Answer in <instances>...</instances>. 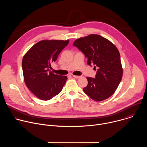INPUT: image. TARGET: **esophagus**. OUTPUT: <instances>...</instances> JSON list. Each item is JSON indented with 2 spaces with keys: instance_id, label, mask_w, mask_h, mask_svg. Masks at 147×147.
I'll return each instance as SVG.
<instances>
[{
  "instance_id": "obj_1",
  "label": "esophagus",
  "mask_w": 147,
  "mask_h": 147,
  "mask_svg": "<svg viewBox=\"0 0 147 147\" xmlns=\"http://www.w3.org/2000/svg\"><path fill=\"white\" fill-rule=\"evenodd\" d=\"M72 76L75 78H79L81 77V76H75V75H72Z\"/></svg>"
}]
</instances>
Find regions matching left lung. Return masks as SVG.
Returning <instances> with one entry per match:
<instances>
[{
	"instance_id": "left-lung-1",
	"label": "left lung",
	"mask_w": 147,
	"mask_h": 147,
	"mask_svg": "<svg viewBox=\"0 0 147 147\" xmlns=\"http://www.w3.org/2000/svg\"><path fill=\"white\" fill-rule=\"evenodd\" d=\"M73 45L88 58V65L92 64L98 68L95 78L87 77L88 85L83 88L84 92L95 101L109 98L116 91L123 76L120 55L116 47L97 34L77 39Z\"/></svg>"
}]
</instances>
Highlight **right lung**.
I'll use <instances>...</instances> for the list:
<instances>
[{"instance_id":"1","label":"right lung","mask_w":147,"mask_h":147,"mask_svg":"<svg viewBox=\"0 0 147 147\" xmlns=\"http://www.w3.org/2000/svg\"><path fill=\"white\" fill-rule=\"evenodd\" d=\"M69 40H42L34 45L22 60L26 86L39 99L48 100L59 94L65 86L67 76L51 71V65Z\"/></svg>"}]
</instances>
